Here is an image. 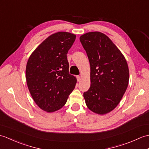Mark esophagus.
I'll use <instances>...</instances> for the list:
<instances>
[{
  "label": "esophagus",
  "mask_w": 149,
  "mask_h": 149,
  "mask_svg": "<svg viewBox=\"0 0 149 149\" xmlns=\"http://www.w3.org/2000/svg\"><path fill=\"white\" fill-rule=\"evenodd\" d=\"M76 77H77V81H80V80H81V77L79 76V75H77V76Z\"/></svg>",
  "instance_id": "esophagus-1"
}]
</instances>
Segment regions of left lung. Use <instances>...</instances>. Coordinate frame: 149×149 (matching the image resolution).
<instances>
[{
	"mask_svg": "<svg viewBox=\"0 0 149 149\" xmlns=\"http://www.w3.org/2000/svg\"><path fill=\"white\" fill-rule=\"evenodd\" d=\"M90 64L91 85L83 94L91 111L104 115L121 100L129 84V72L125 57L109 37L100 32L80 36Z\"/></svg>",
	"mask_w": 149,
	"mask_h": 149,
	"instance_id": "obj_1",
	"label": "left lung"
}]
</instances>
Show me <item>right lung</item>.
I'll return each mask as SVG.
<instances>
[{"label":"right lung","mask_w":149,"mask_h":149,"mask_svg":"<svg viewBox=\"0 0 149 149\" xmlns=\"http://www.w3.org/2000/svg\"><path fill=\"white\" fill-rule=\"evenodd\" d=\"M76 36L58 32L46 38L31 54L27 63V87L42 110L54 112L64 106L77 79L69 74L66 54Z\"/></svg>","instance_id":"add662e5"}]
</instances>
